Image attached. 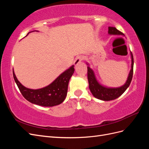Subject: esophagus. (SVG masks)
Returning a JSON list of instances; mask_svg holds the SVG:
<instances>
[{
	"mask_svg": "<svg viewBox=\"0 0 149 149\" xmlns=\"http://www.w3.org/2000/svg\"><path fill=\"white\" fill-rule=\"evenodd\" d=\"M83 56H78L76 57V58H75L74 61V65H75V66H77L79 63H80L81 62V61L83 60Z\"/></svg>",
	"mask_w": 149,
	"mask_h": 149,
	"instance_id": "34e87169",
	"label": "esophagus"
}]
</instances>
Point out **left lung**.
I'll list each match as a JSON object with an SVG mask.
<instances>
[{"instance_id":"obj_1","label":"left lung","mask_w":149,"mask_h":149,"mask_svg":"<svg viewBox=\"0 0 149 149\" xmlns=\"http://www.w3.org/2000/svg\"><path fill=\"white\" fill-rule=\"evenodd\" d=\"M108 33L109 35H124L116 29L115 27L109 26L108 28ZM130 56H131V70L127 77V79L125 83L119 88H108L104 86L97 81L96 78L95 74H94L93 70L89 66V64L86 63L88 66V79L89 83V88L94 97L98 99V100L102 101H111L116 100V98L119 97L123 94L131 82L133 76V67H134V58L132 53L130 52Z\"/></svg>"}]
</instances>
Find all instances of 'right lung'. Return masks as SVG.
Returning <instances> with one entry per match:
<instances>
[{
	"label": "right lung",
	"instance_id": "add662e5",
	"mask_svg": "<svg viewBox=\"0 0 149 149\" xmlns=\"http://www.w3.org/2000/svg\"><path fill=\"white\" fill-rule=\"evenodd\" d=\"M74 65H73L58 76L47 86L38 89H29L22 85L17 79L13 70V76L22 96L26 100L38 106L52 107L59 105L65 100L69 81L74 73Z\"/></svg>",
	"mask_w": 149,
	"mask_h": 149
}]
</instances>
